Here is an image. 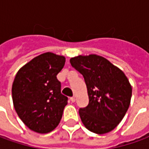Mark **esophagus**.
I'll return each instance as SVG.
<instances>
[{"label":"esophagus","mask_w":149,"mask_h":149,"mask_svg":"<svg viewBox=\"0 0 149 149\" xmlns=\"http://www.w3.org/2000/svg\"><path fill=\"white\" fill-rule=\"evenodd\" d=\"M70 100H71V102H72V103H74L75 100H76V99H75V97H71Z\"/></svg>","instance_id":"esophagus-1"}]
</instances>
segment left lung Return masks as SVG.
Here are the masks:
<instances>
[{
    "label": "left lung",
    "instance_id": "left-lung-1",
    "mask_svg": "<svg viewBox=\"0 0 149 149\" xmlns=\"http://www.w3.org/2000/svg\"><path fill=\"white\" fill-rule=\"evenodd\" d=\"M71 65L82 75L87 87L89 104L79 109L86 129L95 134L110 132L130 106L132 88L124 72L102 56L79 55Z\"/></svg>",
    "mask_w": 149,
    "mask_h": 149
}]
</instances>
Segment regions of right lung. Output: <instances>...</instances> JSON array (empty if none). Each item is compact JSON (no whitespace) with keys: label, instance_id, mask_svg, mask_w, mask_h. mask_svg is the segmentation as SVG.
<instances>
[{"label":"right lung","instance_id":"add662e5","mask_svg":"<svg viewBox=\"0 0 149 149\" xmlns=\"http://www.w3.org/2000/svg\"><path fill=\"white\" fill-rule=\"evenodd\" d=\"M65 58L47 52L21 68L12 86V98L19 118L40 134L52 131L60 122L68 97L61 94L57 74Z\"/></svg>","mask_w":149,"mask_h":149}]
</instances>
